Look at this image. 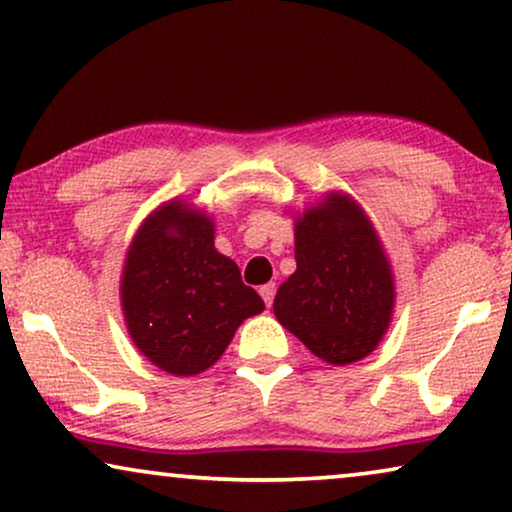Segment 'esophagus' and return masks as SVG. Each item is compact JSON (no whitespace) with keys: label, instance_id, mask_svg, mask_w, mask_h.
Wrapping results in <instances>:
<instances>
[{"label":"esophagus","instance_id":"34e87169","mask_svg":"<svg viewBox=\"0 0 512 512\" xmlns=\"http://www.w3.org/2000/svg\"><path fill=\"white\" fill-rule=\"evenodd\" d=\"M275 291H277V286L275 284H263L261 289H258V293H261V298L265 300V305H272V300H275Z\"/></svg>","mask_w":512,"mask_h":512}]
</instances>
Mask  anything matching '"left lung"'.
Segmentation results:
<instances>
[{
	"instance_id": "obj_1",
	"label": "left lung",
	"mask_w": 512,
	"mask_h": 512,
	"mask_svg": "<svg viewBox=\"0 0 512 512\" xmlns=\"http://www.w3.org/2000/svg\"><path fill=\"white\" fill-rule=\"evenodd\" d=\"M296 272L279 286L275 317L321 361L366 359L394 314V272L380 235L352 195L331 191L298 214Z\"/></svg>"
}]
</instances>
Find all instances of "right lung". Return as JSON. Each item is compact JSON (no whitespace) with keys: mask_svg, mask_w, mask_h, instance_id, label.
<instances>
[{"mask_svg":"<svg viewBox=\"0 0 512 512\" xmlns=\"http://www.w3.org/2000/svg\"><path fill=\"white\" fill-rule=\"evenodd\" d=\"M121 307L135 347L165 373L200 375L226 352L244 319L265 310L233 258L214 247V219L167 200L132 237Z\"/></svg>","mask_w":512,"mask_h":512,"instance_id":"right-lung-1","label":"right lung"}]
</instances>
